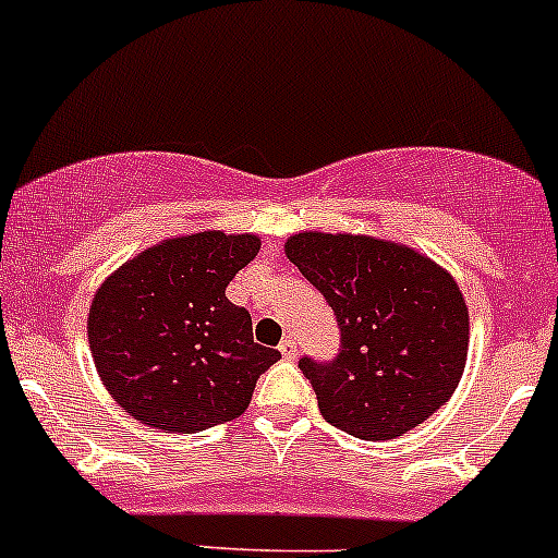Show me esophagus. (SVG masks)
Returning a JSON list of instances; mask_svg holds the SVG:
<instances>
[{
	"mask_svg": "<svg viewBox=\"0 0 558 558\" xmlns=\"http://www.w3.org/2000/svg\"><path fill=\"white\" fill-rule=\"evenodd\" d=\"M280 354H283L286 360H293L299 354V339L293 333H289V336H283V341H280Z\"/></svg>",
	"mask_w": 558,
	"mask_h": 558,
	"instance_id": "esophagus-1",
	"label": "esophagus"
}]
</instances>
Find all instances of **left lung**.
<instances>
[{"label":"left lung","instance_id":"1","mask_svg":"<svg viewBox=\"0 0 558 558\" xmlns=\"http://www.w3.org/2000/svg\"><path fill=\"white\" fill-rule=\"evenodd\" d=\"M286 256L341 330L336 357L304 354L323 418L357 439H395L450 400L469 352V310L426 256L365 235L299 232Z\"/></svg>","mask_w":558,"mask_h":558}]
</instances>
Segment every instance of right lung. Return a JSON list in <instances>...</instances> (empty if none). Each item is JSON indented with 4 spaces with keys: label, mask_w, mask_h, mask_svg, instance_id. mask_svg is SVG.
Returning <instances> with one entry per match:
<instances>
[{
    "label": "right lung",
    "mask_w": 558,
    "mask_h": 558,
    "mask_svg": "<svg viewBox=\"0 0 558 558\" xmlns=\"http://www.w3.org/2000/svg\"><path fill=\"white\" fill-rule=\"evenodd\" d=\"M259 251L256 235L171 238L116 269L89 310V349L126 413L171 434L238 418L278 349L254 341L225 289Z\"/></svg>",
    "instance_id": "obj_1"
}]
</instances>
